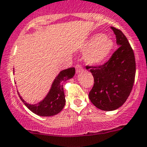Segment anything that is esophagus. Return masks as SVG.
Wrapping results in <instances>:
<instances>
[{
  "label": "esophagus",
  "mask_w": 147,
  "mask_h": 147,
  "mask_svg": "<svg viewBox=\"0 0 147 147\" xmlns=\"http://www.w3.org/2000/svg\"><path fill=\"white\" fill-rule=\"evenodd\" d=\"M76 72L78 74L79 72H81V71H83V68H82V66H81V65H79V64H77V65L76 66Z\"/></svg>",
  "instance_id": "34e87169"
}]
</instances>
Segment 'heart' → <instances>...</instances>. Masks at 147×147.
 Returning a JSON list of instances; mask_svg holds the SVG:
<instances>
[{
  "label": "heart",
  "instance_id": "1",
  "mask_svg": "<svg viewBox=\"0 0 147 147\" xmlns=\"http://www.w3.org/2000/svg\"><path fill=\"white\" fill-rule=\"evenodd\" d=\"M113 48V42L109 36L96 34L84 43L82 51L85 53L84 59L90 66H97L108 58Z\"/></svg>",
  "mask_w": 147,
  "mask_h": 147
}]
</instances>
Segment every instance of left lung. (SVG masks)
Listing matches in <instances>:
<instances>
[{"instance_id":"left-lung-1","label":"left lung","mask_w":147,"mask_h":147,"mask_svg":"<svg viewBox=\"0 0 147 147\" xmlns=\"http://www.w3.org/2000/svg\"><path fill=\"white\" fill-rule=\"evenodd\" d=\"M119 45L111 57L100 66H89L94 84L89 92L90 100L102 111H113L121 107L132 90L136 64L130 44L123 32L111 27Z\"/></svg>"}]
</instances>
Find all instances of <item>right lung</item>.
Returning a JSON list of instances; mask_svg holds the SVG:
<instances>
[{"mask_svg":"<svg viewBox=\"0 0 147 147\" xmlns=\"http://www.w3.org/2000/svg\"><path fill=\"white\" fill-rule=\"evenodd\" d=\"M75 73L76 69L74 67L69 68L60 71L58 76L55 78L50 90L45 98L36 105L27 103L18 92V96L26 107L33 113L41 117H51L56 115L62 111L66 103L63 84L65 81L73 77Z\"/></svg>","mask_w":147,"mask_h":147,"instance_id":"add662e5","label":"right lung"}]
</instances>
